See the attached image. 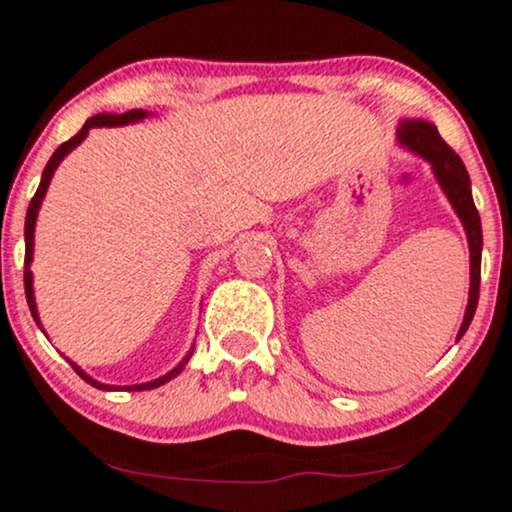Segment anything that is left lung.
Listing matches in <instances>:
<instances>
[{"mask_svg": "<svg viewBox=\"0 0 512 512\" xmlns=\"http://www.w3.org/2000/svg\"><path fill=\"white\" fill-rule=\"evenodd\" d=\"M399 139L401 144L409 146L411 151L423 155L428 163H432V170L437 174L439 186H442L446 198L454 205L456 215L461 217L465 226V234H468L470 243V297H468V309H465V319L458 338H463V333L468 331L472 316H475L477 300H480V269H482V224H480V212H477L475 203H472L470 193V177L465 165L461 163L454 148L439 137L437 127L430 125L425 120H406L399 127Z\"/></svg>", "mask_w": 512, "mask_h": 512, "instance_id": "left-lung-1", "label": "left lung"}]
</instances>
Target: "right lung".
Here are the masks:
<instances>
[{"label": "right lung", "instance_id": "obj_1", "mask_svg": "<svg viewBox=\"0 0 512 512\" xmlns=\"http://www.w3.org/2000/svg\"><path fill=\"white\" fill-rule=\"evenodd\" d=\"M141 118H146V111H127V113H120V115H113V113H99V115H94V118H89L87 122H84L82 129H80V132L75 134L73 139L63 141V144L56 148L54 155H51V158H49L47 167H44V172H42V181H40V186H37V193H35V196H32V200H30L28 215H25V274H23V283H25V297H28L30 314H32V319H35L37 323H40V319H37L35 295H32V274H30V262H32V245H35V219H37V212H40V205H42L44 193H47V189H49V181H51V177H54V170L58 167V163H61V160L66 158V155H68L70 151H73V148H75L77 144H80V141H82L84 137H87L89 129H92V127H118V125H127V122H137V120H141ZM191 354H193V349L189 352V357H186L184 361H181V364H179L177 368H174V371H170L167 375H163V378L153 380V383H144V385H129V387H122V390H127V392H141V390H151V387H160V385H165L167 380H172L174 375H179V373H181V368L186 366V361L191 359ZM70 366L75 368V373L80 375V378L84 380V383H89L92 387H99V390H118V387H111V385H101V383H96L94 378H89V375L84 373V371H80V368H77L75 364H70Z\"/></svg>", "mask_w": 512, "mask_h": 512}]
</instances>
